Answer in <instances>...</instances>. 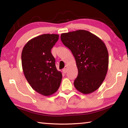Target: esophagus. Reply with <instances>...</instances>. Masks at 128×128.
Segmentation results:
<instances>
[{"label":"esophagus","mask_w":128,"mask_h":128,"mask_svg":"<svg viewBox=\"0 0 128 128\" xmlns=\"http://www.w3.org/2000/svg\"><path fill=\"white\" fill-rule=\"evenodd\" d=\"M62 71H63V72H64V74H66V72H67V68H64L63 70H62Z\"/></svg>","instance_id":"esophagus-1"}]
</instances>
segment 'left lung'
<instances>
[{"label":"left lung","instance_id":"8db88e82","mask_svg":"<svg viewBox=\"0 0 128 128\" xmlns=\"http://www.w3.org/2000/svg\"><path fill=\"white\" fill-rule=\"evenodd\" d=\"M61 40L76 60L78 75L74 83L75 88L84 94L97 90L104 80L109 65V54L105 43L85 30L62 33Z\"/></svg>","mask_w":128,"mask_h":128}]
</instances>
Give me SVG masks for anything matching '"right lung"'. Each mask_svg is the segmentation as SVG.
<instances>
[{"instance_id":"right-lung-1","label":"right lung","mask_w":128,"mask_h":128,"mask_svg":"<svg viewBox=\"0 0 128 128\" xmlns=\"http://www.w3.org/2000/svg\"><path fill=\"white\" fill-rule=\"evenodd\" d=\"M59 36L44 34L26 43L22 52V65L26 78L36 92L44 96L56 92L61 82L62 74L56 68L51 54Z\"/></svg>"}]
</instances>
